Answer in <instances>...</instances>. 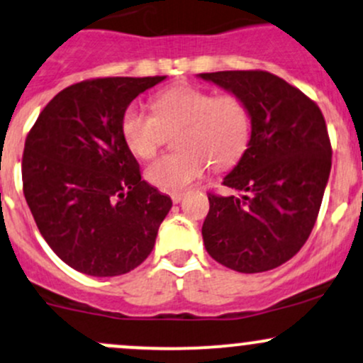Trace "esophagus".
<instances>
[{
	"label": "esophagus",
	"instance_id": "34e87169",
	"mask_svg": "<svg viewBox=\"0 0 363 363\" xmlns=\"http://www.w3.org/2000/svg\"><path fill=\"white\" fill-rule=\"evenodd\" d=\"M170 198H172V201L175 203V205H177V203L182 201V193H172V194H170Z\"/></svg>",
	"mask_w": 363,
	"mask_h": 363
}]
</instances>
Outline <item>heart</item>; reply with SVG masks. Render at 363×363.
Masks as SVG:
<instances>
[{"label": "heart", "mask_w": 363, "mask_h": 363, "mask_svg": "<svg viewBox=\"0 0 363 363\" xmlns=\"http://www.w3.org/2000/svg\"><path fill=\"white\" fill-rule=\"evenodd\" d=\"M177 153L150 163L146 179L163 191H182L205 172L206 163L225 169L240 160L248 146L250 111L234 94H220L194 86H175L153 99V113L129 106L122 117L127 146L139 158H151L177 130Z\"/></svg>", "instance_id": "1"}]
</instances>
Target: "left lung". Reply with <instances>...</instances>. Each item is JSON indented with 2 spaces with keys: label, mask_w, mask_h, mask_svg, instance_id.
<instances>
[{
  "label": "left lung",
  "mask_w": 363,
  "mask_h": 363,
  "mask_svg": "<svg viewBox=\"0 0 363 363\" xmlns=\"http://www.w3.org/2000/svg\"><path fill=\"white\" fill-rule=\"evenodd\" d=\"M196 77L242 99L252 121L248 146L224 177V186L241 194H208L201 227L206 252L236 272L276 269L308 240L328 186L333 151L322 111L269 72Z\"/></svg>",
  "instance_id": "1"
}]
</instances>
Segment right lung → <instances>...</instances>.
Segmentation results:
<instances>
[{"mask_svg": "<svg viewBox=\"0 0 363 363\" xmlns=\"http://www.w3.org/2000/svg\"><path fill=\"white\" fill-rule=\"evenodd\" d=\"M163 77H106L69 86L39 113L22 158L23 194L60 260L93 277L148 258L170 196L143 181L122 134L134 98Z\"/></svg>", "mask_w": 363, "mask_h": 363, "instance_id": "right-lung-1", "label": "right lung"}]
</instances>
